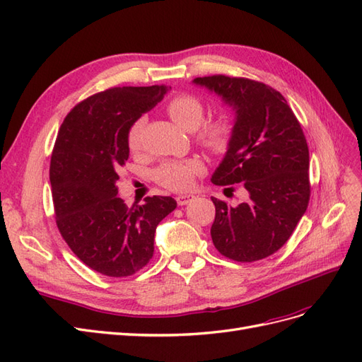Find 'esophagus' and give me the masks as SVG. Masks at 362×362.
<instances>
[{
    "instance_id": "esophagus-1",
    "label": "esophagus",
    "mask_w": 362,
    "mask_h": 362,
    "mask_svg": "<svg viewBox=\"0 0 362 362\" xmlns=\"http://www.w3.org/2000/svg\"><path fill=\"white\" fill-rule=\"evenodd\" d=\"M192 201H194L193 194H180V196H177V204L178 205H187Z\"/></svg>"
}]
</instances>
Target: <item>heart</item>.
<instances>
[{"label":"heart","instance_id":"obj_1","mask_svg":"<svg viewBox=\"0 0 362 362\" xmlns=\"http://www.w3.org/2000/svg\"><path fill=\"white\" fill-rule=\"evenodd\" d=\"M166 112L170 116L175 124L178 127L194 131L196 141L204 148L221 152L223 151L229 140H231L233 128L229 120L223 116H216L204 119V105L198 98L190 93H177L172 96L166 104ZM144 127L145 119L139 117L133 124H131L128 134H127V144L131 151H139L141 148V136H144ZM204 172V164L198 158H185V160H168L163 161L160 166L152 172L156 182H158L163 187L169 190L184 192L189 190L194 178Z\"/></svg>","mask_w":362,"mask_h":362}]
</instances>
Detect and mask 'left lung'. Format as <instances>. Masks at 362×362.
I'll return each instance as SVG.
<instances>
[{
  "label": "left lung",
  "mask_w": 362,
  "mask_h": 362,
  "mask_svg": "<svg viewBox=\"0 0 362 362\" xmlns=\"http://www.w3.org/2000/svg\"><path fill=\"white\" fill-rule=\"evenodd\" d=\"M193 83L235 110L226 156L211 182H242L249 193L247 202L237 206L211 198L213 243L238 262L270 257L287 243L310 202V152L302 127L286 98L264 83L226 75L198 76Z\"/></svg>",
  "instance_id": "left-lung-1"
}]
</instances>
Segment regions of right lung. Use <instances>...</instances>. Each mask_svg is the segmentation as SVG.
<instances>
[{"label": "right lung", "instance_id": "add662e5", "mask_svg": "<svg viewBox=\"0 0 362 362\" xmlns=\"http://www.w3.org/2000/svg\"><path fill=\"white\" fill-rule=\"evenodd\" d=\"M166 92L164 84L112 87L76 104L59 129L49 166L56 223L74 254L101 275L144 269L154 255L157 225L177 208L170 196H148L129 208L116 187L131 124Z\"/></svg>", "mask_w": 362, "mask_h": 362}]
</instances>
